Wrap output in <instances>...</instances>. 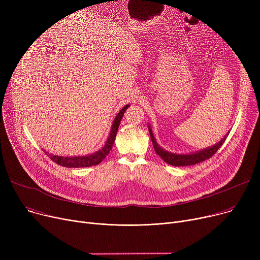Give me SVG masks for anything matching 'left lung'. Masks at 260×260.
I'll return each mask as SVG.
<instances>
[{
    "label": "left lung",
    "mask_w": 260,
    "mask_h": 260,
    "mask_svg": "<svg viewBox=\"0 0 260 260\" xmlns=\"http://www.w3.org/2000/svg\"><path fill=\"white\" fill-rule=\"evenodd\" d=\"M148 132L149 135H151V139L155 148V152L162 158L163 161H166L167 163L174 167H186V166H193V165H197V163H200L204 160H207L209 158H211L213 155L216 154V152L219 149V147L224 143L229 133L224 136V138L218 142L217 144L213 145L212 147L203 149V151H200L198 153L195 154H188V155H177V154H172L169 153L167 151H165L162 147L159 146V144L156 142L154 135L152 133L151 127L148 126Z\"/></svg>",
    "instance_id": "8db88e82"
}]
</instances>
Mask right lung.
I'll use <instances>...</instances> for the list:
<instances>
[{
    "instance_id": "1",
    "label": "right lung",
    "mask_w": 260,
    "mask_h": 260,
    "mask_svg": "<svg viewBox=\"0 0 260 260\" xmlns=\"http://www.w3.org/2000/svg\"><path fill=\"white\" fill-rule=\"evenodd\" d=\"M129 105H126L123 107L119 114L117 115L116 119L113 122V126L111 129V134H109V137L105 143V145L102 147V149H99L98 152H95L94 154L87 155V156H78V157H61V156H54L51 154H47V156L50 157V159L57 163L59 166L65 167V168H88L92 166H97L99 163L108 155V153L111 152V149L114 145L115 139H116V135L118 132V127L120 125V121L124 115V112L128 108Z\"/></svg>"
}]
</instances>
